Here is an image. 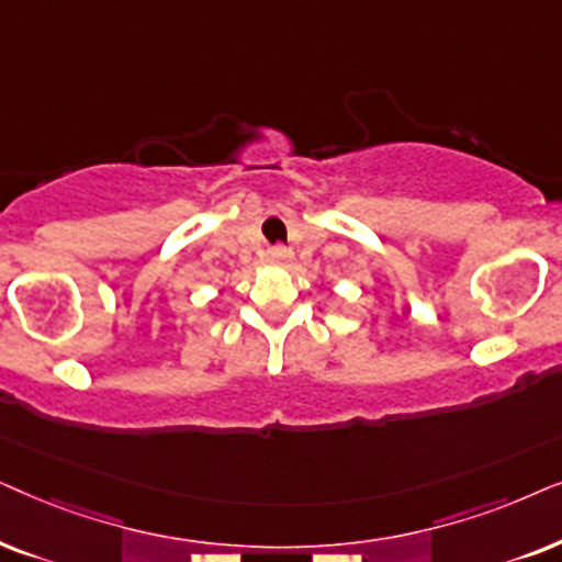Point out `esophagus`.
I'll return each instance as SVG.
<instances>
[{"label":"esophagus","mask_w":562,"mask_h":562,"mask_svg":"<svg viewBox=\"0 0 562 562\" xmlns=\"http://www.w3.org/2000/svg\"><path fill=\"white\" fill-rule=\"evenodd\" d=\"M290 259H293V251H290L288 246H272V249L267 251L269 265H288Z\"/></svg>","instance_id":"obj_1"}]
</instances>
